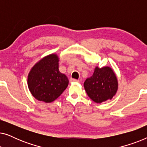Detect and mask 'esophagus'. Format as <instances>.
Here are the masks:
<instances>
[{
    "instance_id": "34e87169",
    "label": "esophagus",
    "mask_w": 147,
    "mask_h": 147,
    "mask_svg": "<svg viewBox=\"0 0 147 147\" xmlns=\"http://www.w3.org/2000/svg\"><path fill=\"white\" fill-rule=\"evenodd\" d=\"M70 82H79V80H76V79H74V78H71V79H70Z\"/></svg>"
}]
</instances>
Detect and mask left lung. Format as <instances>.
<instances>
[{
    "label": "left lung",
    "instance_id": "1",
    "mask_svg": "<svg viewBox=\"0 0 147 147\" xmlns=\"http://www.w3.org/2000/svg\"><path fill=\"white\" fill-rule=\"evenodd\" d=\"M88 96L96 103L112 99L118 90V81L113 70L109 67H96L90 78L84 84Z\"/></svg>",
    "mask_w": 147,
    "mask_h": 147
}]
</instances>
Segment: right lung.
Segmentation results:
<instances>
[{
	"label": "right lung",
	"instance_id": "1",
	"mask_svg": "<svg viewBox=\"0 0 147 147\" xmlns=\"http://www.w3.org/2000/svg\"><path fill=\"white\" fill-rule=\"evenodd\" d=\"M59 58L51 54L43 58L28 76V87L34 97L49 103L57 99L67 87V76L59 71Z\"/></svg>",
	"mask_w": 147,
	"mask_h": 147
}]
</instances>
